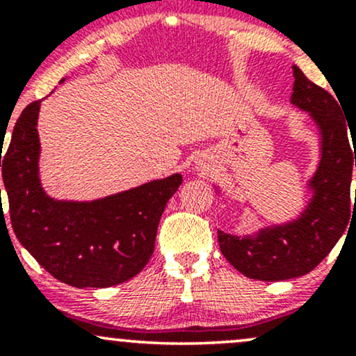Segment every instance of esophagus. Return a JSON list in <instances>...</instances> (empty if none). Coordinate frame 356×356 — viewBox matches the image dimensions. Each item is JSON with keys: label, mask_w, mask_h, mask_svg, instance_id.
I'll return each instance as SVG.
<instances>
[{"label": "esophagus", "mask_w": 356, "mask_h": 356, "mask_svg": "<svg viewBox=\"0 0 356 356\" xmlns=\"http://www.w3.org/2000/svg\"><path fill=\"white\" fill-rule=\"evenodd\" d=\"M197 170H201V172H206V170H209V164H206V162L201 161L197 164Z\"/></svg>", "instance_id": "1"}]
</instances>
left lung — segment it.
I'll return each instance as SVG.
<instances>
[{
    "label": "left lung",
    "instance_id": "1",
    "mask_svg": "<svg viewBox=\"0 0 356 356\" xmlns=\"http://www.w3.org/2000/svg\"><path fill=\"white\" fill-rule=\"evenodd\" d=\"M293 75L291 104L309 113L320 134V162L308 181L312 199L289 222L263 227L249 236L218 231L224 257L244 276L259 281L293 280L312 271L328 256L350 220V184L356 152L350 147L340 100L306 79L296 65Z\"/></svg>",
    "mask_w": 356,
    "mask_h": 356
}]
</instances>
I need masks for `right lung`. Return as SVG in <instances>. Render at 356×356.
<instances>
[{
	"label": "right lung",
	"instance_id": "right-lung-1",
	"mask_svg": "<svg viewBox=\"0 0 356 356\" xmlns=\"http://www.w3.org/2000/svg\"><path fill=\"white\" fill-rule=\"evenodd\" d=\"M40 104L33 102L23 110L6 154L0 155L16 238L40 266L65 284L108 288L129 281L149 263L159 220L182 175L172 174L95 201L50 197L40 181Z\"/></svg>",
	"mask_w": 356,
	"mask_h": 356
}]
</instances>
